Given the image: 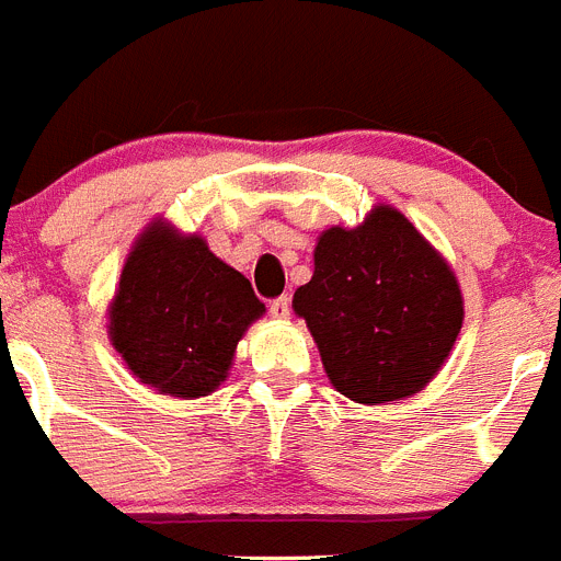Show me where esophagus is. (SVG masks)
I'll return each mask as SVG.
<instances>
[{"instance_id":"1","label":"esophagus","mask_w":561,"mask_h":561,"mask_svg":"<svg viewBox=\"0 0 561 561\" xmlns=\"http://www.w3.org/2000/svg\"><path fill=\"white\" fill-rule=\"evenodd\" d=\"M267 310H271V316H274L276 321H287V319H290V299H287V296H282V299H274Z\"/></svg>"}]
</instances>
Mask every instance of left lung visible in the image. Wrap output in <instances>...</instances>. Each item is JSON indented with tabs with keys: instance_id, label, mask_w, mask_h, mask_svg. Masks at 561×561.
<instances>
[{
	"instance_id": "1",
	"label": "left lung",
	"mask_w": 561,
	"mask_h": 561,
	"mask_svg": "<svg viewBox=\"0 0 561 561\" xmlns=\"http://www.w3.org/2000/svg\"><path fill=\"white\" fill-rule=\"evenodd\" d=\"M294 313L330 383L378 407L412 398L440 373L462 328V294L443 253L398 208L378 203L355 228L319 233Z\"/></svg>"
}]
</instances>
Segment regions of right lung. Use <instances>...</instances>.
I'll return each mask as SVG.
<instances>
[{
  "label": "right lung",
  "instance_id": "obj_1",
  "mask_svg": "<svg viewBox=\"0 0 561 561\" xmlns=\"http://www.w3.org/2000/svg\"><path fill=\"white\" fill-rule=\"evenodd\" d=\"M265 305L199 233L154 217L126 253L106 335L126 369L160 396H211Z\"/></svg>",
  "mask_w": 561,
  "mask_h": 561
}]
</instances>
